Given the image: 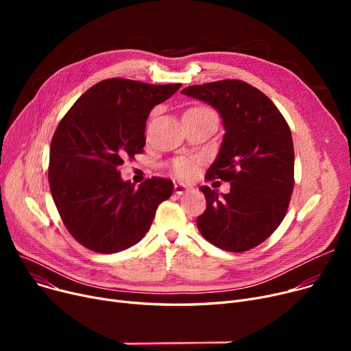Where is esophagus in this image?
Here are the masks:
<instances>
[{"mask_svg": "<svg viewBox=\"0 0 351 351\" xmlns=\"http://www.w3.org/2000/svg\"><path fill=\"white\" fill-rule=\"evenodd\" d=\"M189 191H192L191 186L183 185V183H175V193L176 195H183V193H186Z\"/></svg>", "mask_w": 351, "mask_h": 351, "instance_id": "esophagus-1", "label": "esophagus"}]
</instances>
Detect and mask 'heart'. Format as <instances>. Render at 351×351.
<instances>
[{"mask_svg":"<svg viewBox=\"0 0 351 351\" xmlns=\"http://www.w3.org/2000/svg\"><path fill=\"white\" fill-rule=\"evenodd\" d=\"M199 109H206V108H199ZM195 162L191 158H178L172 163V172L182 179H188L195 173Z\"/></svg>","mask_w":351,"mask_h":351,"instance_id":"1","label":"heart"}]
</instances>
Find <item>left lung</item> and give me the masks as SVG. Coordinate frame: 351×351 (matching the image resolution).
<instances>
[{
  "label": "left lung",
  "mask_w": 351,
  "mask_h": 351,
  "mask_svg": "<svg viewBox=\"0 0 351 351\" xmlns=\"http://www.w3.org/2000/svg\"><path fill=\"white\" fill-rule=\"evenodd\" d=\"M183 95L208 102L222 117L225 136L206 179L230 182L219 196L199 188L206 210L196 225L212 245L246 252L261 245L286 216L294 186V149L290 128L262 90L239 80L182 89Z\"/></svg>",
  "instance_id": "1"
}]
</instances>
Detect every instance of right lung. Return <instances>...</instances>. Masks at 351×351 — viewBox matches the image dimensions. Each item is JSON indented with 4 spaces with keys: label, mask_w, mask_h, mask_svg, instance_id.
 Instances as JSON below:
<instances>
[{
    "label": "right lung",
    "mask_w": 351,
    "mask_h": 351,
    "mask_svg": "<svg viewBox=\"0 0 351 351\" xmlns=\"http://www.w3.org/2000/svg\"><path fill=\"white\" fill-rule=\"evenodd\" d=\"M110 78L90 86L55 131L48 180L60 216L78 243L98 253L136 245L149 230L173 183L152 178L135 188L118 166L143 152L152 108L180 88Z\"/></svg>",
    "instance_id": "1"
}]
</instances>
